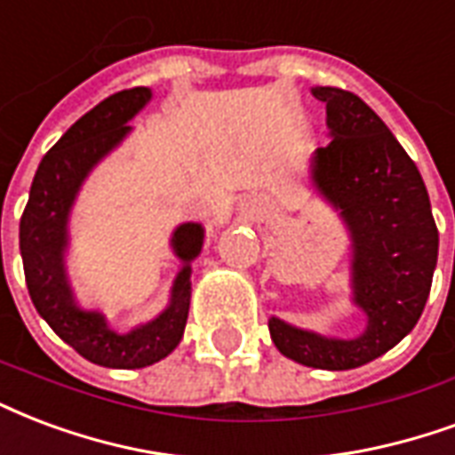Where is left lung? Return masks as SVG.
<instances>
[{
	"instance_id": "obj_1",
	"label": "left lung",
	"mask_w": 455,
	"mask_h": 455,
	"mask_svg": "<svg viewBox=\"0 0 455 455\" xmlns=\"http://www.w3.org/2000/svg\"><path fill=\"white\" fill-rule=\"evenodd\" d=\"M332 142L315 149L311 183L352 238V301L366 313L359 338H325L270 318L275 347L299 364L345 371L395 347L425 311L439 231L425 180L386 123L349 91L315 86Z\"/></svg>"
}]
</instances>
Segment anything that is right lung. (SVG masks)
<instances>
[{"label":"right lung","instance_id":"add662e5","mask_svg":"<svg viewBox=\"0 0 455 455\" xmlns=\"http://www.w3.org/2000/svg\"><path fill=\"white\" fill-rule=\"evenodd\" d=\"M149 100L147 86L124 89L79 117L40 161L19 227L23 272L36 311L84 359L108 369H142L178 347L193 291L190 262L200 255L204 241V228L195 221L173 231L171 245L183 267L171 289V301L154 321L134 331L116 332L108 328L103 313L84 311L74 301L65 270L67 224L74 200L93 166L130 134L132 127L127 123Z\"/></svg>","mask_w":455,"mask_h":455}]
</instances>
